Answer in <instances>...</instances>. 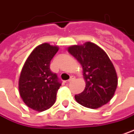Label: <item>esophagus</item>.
Listing matches in <instances>:
<instances>
[{"label": "esophagus", "instance_id": "34e87169", "mask_svg": "<svg viewBox=\"0 0 134 134\" xmlns=\"http://www.w3.org/2000/svg\"><path fill=\"white\" fill-rule=\"evenodd\" d=\"M74 79H75L74 76H72L70 77V80H69L67 81V83H70V82H71V81H73V80H74Z\"/></svg>", "mask_w": 134, "mask_h": 134}]
</instances>
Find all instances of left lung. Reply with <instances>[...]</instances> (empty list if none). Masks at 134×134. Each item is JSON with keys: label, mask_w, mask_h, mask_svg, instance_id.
I'll use <instances>...</instances> for the list:
<instances>
[{"label": "left lung", "mask_w": 134, "mask_h": 134, "mask_svg": "<svg viewBox=\"0 0 134 134\" xmlns=\"http://www.w3.org/2000/svg\"><path fill=\"white\" fill-rule=\"evenodd\" d=\"M68 51L82 65L86 80L84 90L75 95L76 101L92 109L105 105L114 96L118 86L115 69L106 53L92 42L71 46Z\"/></svg>", "instance_id": "obj_1"}]
</instances>
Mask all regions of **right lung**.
<instances>
[{
	"label": "right lung",
	"mask_w": 134,
	"mask_h": 134,
	"mask_svg": "<svg viewBox=\"0 0 134 134\" xmlns=\"http://www.w3.org/2000/svg\"><path fill=\"white\" fill-rule=\"evenodd\" d=\"M58 51L57 46L48 43L38 45L22 69L19 80L20 96L33 110L44 111L55 102L61 81L56 74L51 72L50 63Z\"/></svg>",
	"instance_id": "1"
}]
</instances>
